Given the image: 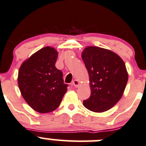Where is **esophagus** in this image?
<instances>
[{"label":"esophagus","mask_w":146,"mask_h":146,"mask_svg":"<svg viewBox=\"0 0 146 146\" xmlns=\"http://www.w3.org/2000/svg\"><path fill=\"white\" fill-rule=\"evenodd\" d=\"M72 85L74 87L77 88L80 86V82H79V81L77 80V79H74L72 82Z\"/></svg>","instance_id":"34e87169"}]
</instances>
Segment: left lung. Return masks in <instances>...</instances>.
<instances>
[{
    "label": "left lung",
    "mask_w": 146,
    "mask_h": 146,
    "mask_svg": "<svg viewBox=\"0 0 146 146\" xmlns=\"http://www.w3.org/2000/svg\"><path fill=\"white\" fill-rule=\"evenodd\" d=\"M89 73L91 96L83 104L92 111L111 109L122 97L128 79L125 63L113 52L89 46L82 53Z\"/></svg>",
    "instance_id": "8db88e82"
}]
</instances>
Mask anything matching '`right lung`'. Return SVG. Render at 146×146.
Returning a JSON list of instances; mask_svg holds the SVG:
<instances>
[{"label":"right lung","mask_w":146,"mask_h":146,"mask_svg":"<svg viewBox=\"0 0 146 146\" xmlns=\"http://www.w3.org/2000/svg\"><path fill=\"white\" fill-rule=\"evenodd\" d=\"M58 52L54 47H44L21 64L18 84L23 99L39 113L55 110L67 92L63 74L55 67Z\"/></svg>","instance_id":"right-lung-1"}]
</instances>
